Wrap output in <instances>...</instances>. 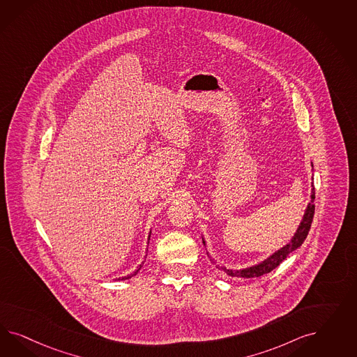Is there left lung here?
I'll return each instance as SVG.
<instances>
[{"mask_svg":"<svg viewBox=\"0 0 357 357\" xmlns=\"http://www.w3.org/2000/svg\"><path fill=\"white\" fill-rule=\"evenodd\" d=\"M312 185H313V190H312V195H310V203H309V206L306 208V212L303 215V221H301L300 227L297 229L294 237L292 238V241L287 246H284L282 249L276 251L275 254H272L270 258L263 260L259 264L252 266L250 268L234 271L227 270L225 267H218V266H217V268L225 271L227 275L231 276V278H258V276L266 275V273H268L271 271L275 270L280 264L281 261L285 259L292 251L298 249L303 245V241L306 239L307 234H309V230H310L312 222H313L314 209H315V206H314V199H315L314 183H312ZM203 243L206 245L204 239H203Z\"/></svg>","mask_w":357,"mask_h":357,"instance_id":"left-lung-1","label":"left lung"}]
</instances>
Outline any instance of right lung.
I'll return each instance as SVG.
<instances>
[{"label": "right lung", "mask_w": 357, "mask_h": 357, "mask_svg": "<svg viewBox=\"0 0 357 357\" xmlns=\"http://www.w3.org/2000/svg\"><path fill=\"white\" fill-rule=\"evenodd\" d=\"M149 239H151V234H149ZM142 264H144V261H142V263H141L140 266H139V267H137V270L135 271V272H133V273H130V275H127V276H124V278H121V279H118V280H127V279H130V278H132V276H135V275H136V273H137V272H139V271L141 270V267H142Z\"/></svg>", "instance_id": "add662e5"}]
</instances>
